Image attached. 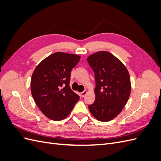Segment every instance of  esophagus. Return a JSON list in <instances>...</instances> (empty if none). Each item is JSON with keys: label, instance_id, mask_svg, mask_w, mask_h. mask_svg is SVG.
I'll use <instances>...</instances> for the list:
<instances>
[{"label": "esophagus", "instance_id": "esophagus-1", "mask_svg": "<svg viewBox=\"0 0 161 161\" xmlns=\"http://www.w3.org/2000/svg\"><path fill=\"white\" fill-rule=\"evenodd\" d=\"M87 92H88V91H87L86 90H85V91H82V92H81V93H80V95H81V96L82 97H84L86 95V93H87Z\"/></svg>", "mask_w": 161, "mask_h": 161}]
</instances>
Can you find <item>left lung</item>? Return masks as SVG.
<instances>
[{
  "label": "left lung",
  "mask_w": 161,
  "mask_h": 161,
  "mask_svg": "<svg viewBox=\"0 0 161 161\" xmlns=\"http://www.w3.org/2000/svg\"><path fill=\"white\" fill-rule=\"evenodd\" d=\"M87 62L95 72L96 83L95 101L89 109L97 119L111 121L120 114L129 99V72L122 62L106 51L89 56Z\"/></svg>",
  "instance_id": "left-lung-1"
}]
</instances>
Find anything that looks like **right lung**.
I'll list each match as a JSON object with an SVG mask.
<instances>
[{
	"label": "right lung",
	"mask_w": 161,
	"mask_h": 161,
	"mask_svg": "<svg viewBox=\"0 0 161 161\" xmlns=\"http://www.w3.org/2000/svg\"><path fill=\"white\" fill-rule=\"evenodd\" d=\"M80 56L56 52L46 58L34 70L31 79L33 98L41 111L54 121L70 114L79 96L69 86L70 72Z\"/></svg>",
	"instance_id": "add662e5"
}]
</instances>
